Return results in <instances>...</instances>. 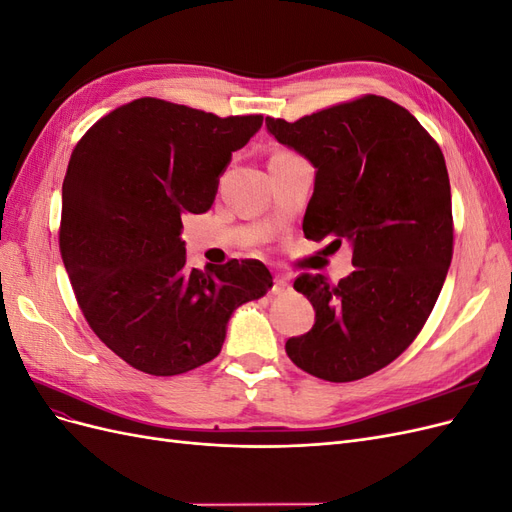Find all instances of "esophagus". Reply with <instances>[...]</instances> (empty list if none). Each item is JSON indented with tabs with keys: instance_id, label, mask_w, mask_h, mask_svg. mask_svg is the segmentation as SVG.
Wrapping results in <instances>:
<instances>
[{
	"instance_id": "1",
	"label": "esophagus",
	"mask_w": 512,
	"mask_h": 512,
	"mask_svg": "<svg viewBox=\"0 0 512 512\" xmlns=\"http://www.w3.org/2000/svg\"><path fill=\"white\" fill-rule=\"evenodd\" d=\"M290 290V284H288V280L284 275H277L275 280H273V288H271V292L273 294H286Z\"/></svg>"
}]
</instances>
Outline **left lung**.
I'll return each mask as SVG.
<instances>
[{"label":"left lung","instance_id":"obj_1","mask_svg":"<svg viewBox=\"0 0 512 512\" xmlns=\"http://www.w3.org/2000/svg\"><path fill=\"white\" fill-rule=\"evenodd\" d=\"M267 128L316 168L305 237L348 239L354 265L337 284L312 273L294 280L316 322L288 339L286 354L316 378L361 380L414 342L451 267L444 156L404 106L371 94L292 123L267 117Z\"/></svg>","mask_w":512,"mask_h":512}]
</instances>
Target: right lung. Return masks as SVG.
Wrapping results in <instances>:
<instances>
[{"mask_svg": "<svg viewBox=\"0 0 512 512\" xmlns=\"http://www.w3.org/2000/svg\"><path fill=\"white\" fill-rule=\"evenodd\" d=\"M262 115L218 117L158 98L104 115L76 143L61 188L59 252L102 342L151 376L220 354L235 309L273 286L258 260L185 265L181 218L205 213L232 151Z\"/></svg>", "mask_w": 512, "mask_h": 512, "instance_id": "right-lung-1", "label": "right lung"}]
</instances>
